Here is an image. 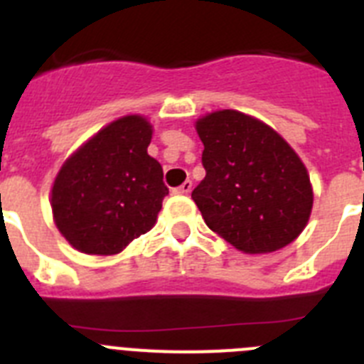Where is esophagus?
I'll return each mask as SVG.
<instances>
[{"label":"esophagus","instance_id":"esophagus-1","mask_svg":"<svg viewBox=\"0 0 364 364\" xmlns=\"http://www.w3.org/2000/svg\"><path fill=\"white\" fill-rule=\"evenodd\" d=\"M191 189H193V182L191 180H186L184 184L178 186V188L175 189V193L176 195H188V193H191Z\"/></svg>","mask_w":364,"mask_h":364}]
</instances>
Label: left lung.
<instances>
[{
  "label": "left lung",
  "instance_id": "8db88e82",
  "mask_svg": "<svg viewBox=\"0 0 364 364\" xmlns=\"http://www.w3.org/2000/svg\"><path fill=\"white\" fill-rule=\"evenodd\" d=\"M205 176L193 189L210 230L244 253L277 252L306 228L310 176L284 138L260 120L224 109L197 122Z\"/></svg>",
  "mask_w": 364,
  "mask_h": 364
}]
</instances>
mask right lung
<instances>
[{
  "label": "right lung",
  "mask_w": 364,
  "mask_h": 364,
  "mask_svg": "<svg viewBox=\"0 0 364 364\" xmlns=\"http://www.w3.org/2000/svg\"><path fill=\"white\" fill-rule=\"evenodd\" d=\"M151 124L131 114L109 124L67 159L53 186L54 222L78 252L114 255L147 233L169 189L147 154Z\"/></svg>",
  "instance_id": "right-lung-1"
}]
</instances>
